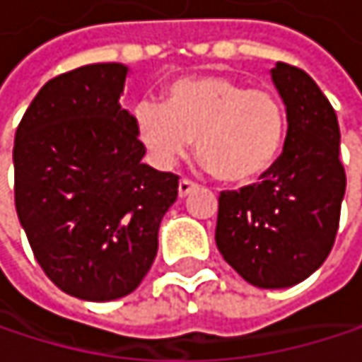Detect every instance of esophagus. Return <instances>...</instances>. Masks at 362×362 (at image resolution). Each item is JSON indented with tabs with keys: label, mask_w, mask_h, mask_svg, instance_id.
I'll list each match as a JSON object with an SVG mask.
<instances>
[{
	"label": "esophagus",
	"mask_w": 362,
	"mask_h": 362,
	"mask_svg": "<svg viewBox=\"0 0 362 362\" xmlns=\"http://www.w3.org/2000/svg\"><path fill=\"white\" fill-rule=\"evenodd\" d=\"M194 188H197V184H194V182L182 178L180 184H178V194H180V197H186V194H190V192H192Z\"/></svg>",
	"instance_id": "1"
}]
</instances>
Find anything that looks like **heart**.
<instances>
[{"label": "heart", "mask_w": 362, "mask_h": 362, "mask_svg": "<svg viewBox=\"0 0 362 362\" xmlns=\"http://www.w3.org/2000/svg\"><path fill=\"white\" fill-rule=\"evenodd\" d=\"M134 129L161 168L184 157L197 140L203 165L224 184L250 186L276 165L287 115L270 90L247 88L224 75L182 77L165 90V103H140Z\"/></svg>", "instance_id": "1"}]
</instances>
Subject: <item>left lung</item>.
<instances>
[{
	"label": "left lung",
	"instance_id": "left-lung-1",
	"mask_svg": "<svg viewBox=\"0 0 362 362\" xmlns=\"http://www.w3.org/2000/svg\"><path fill=\"white\" fill-rule=\"evenodd\" d=\"M270 77L287 112L283 153L262 182L220 194L216 245L247 283L283 289L327 259L346 174L335 110L313 77L285 62Z\"/></svg>",
	"mask_w": 362,
	"mask_h": 362
}]
</instances>
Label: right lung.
Wrapping results in <instances>:
<instances>
[{
	"label": "right lung",
	"mask_w": 362,
	"mask_h": 362,
	"mask_svg": "<svg viewBox=\"0 0 362 362\" xmlns=\"http://www.w3.org/2000/svg\"><path fill=\"white\" fill-rule=\"evenodd\" d=\"M127 73L98 62L49 79L14 138L21 226L49 281L88 302L142 283L178 197V176L142 163L134 115L119 103Z\"/></svg>",
	"instance_id": "obj_1"
}]
</instances>
